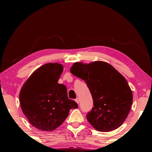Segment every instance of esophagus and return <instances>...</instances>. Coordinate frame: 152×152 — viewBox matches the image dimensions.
Returning <instances> with one entry per match:
<instances>
[{"mask_svg": "<svg viewBox=\"0 0 152 152\" xmlns=\"http://www.w3.org/2000/svg\"><path fill=\"white\" fill-rule=\"evenodd\" d=\"M75 101L77 102V103H79V101H80V100H79V98H78V97H77L76 98V99H75Z\"/></svg>", "mask_w": 152, "mask_h": 152, "instance_id": "esophagus-1", "label": "esophagus"}]
</instances>
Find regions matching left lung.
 <instances>
[{
	"label": "left lung",
	"instance_id": "left-lung-1",
	"mask_svg": "<svg viewBox=\"0 0 152 152\" xmlns=\"http://www.w3.org/2000/svg\"><path fill=\"white\" fill-rule=\"evenodd\" d=\"M71 73L86 82L93 107L87 120L99 132H109L121 125L133 102V94L126 79L109 64L101 61L89 64L76 62Z\"/></svg>",
	"mask_w": 152,
	"mask_h": 152
}]
</instances>
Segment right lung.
Instances as JSON below:
<instances>
[{
	"label": "right lung",
	"instance_id": "right-lung-1",
	"mask_svg": "<svg viewBox=\"0 0 152 152\" xmlns=\"http://www.w3.org/2000/svg\"><path fill=\"white\" fill-rule=\"evenodd\" d=\"M63 69L61 64H46L31 74L20 90L23 113L39 129H56L68 116L70 109L78 107L75 101L68 99L66 86L58 83Z\"/></svg>",
	"mask_w": 152,
	"mask_h": 152
}]
</instances>
